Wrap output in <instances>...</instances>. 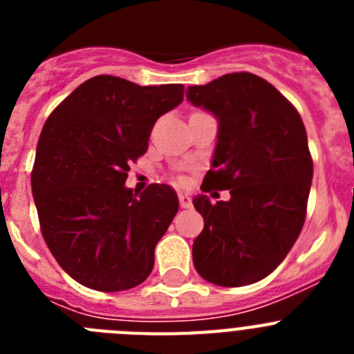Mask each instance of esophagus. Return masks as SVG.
<instances>
[{"mask_svg": "<svg viewBox=\"0 0 354 354\" xmlns=\"http://www.w3.org/2000/svg\"><path fill=\"white\" fill-rule=\"evenodd\" d=\"M179 204L183 209H189L192 207V196L187 193H179Z\"/></svg>", "mask_w": 354, "mask_h": 354, "instance_id": "1", "label": "esophagus"}]
</instances>
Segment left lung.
Wrapping results in <instances>:
<instances>
[{
    "mask_svg": "<svg viewBox=\"0 0 354 354\" xmlns=\"http://www.w3.org/2000/svg\"><path fill=\"white\" fill-rule=\"evenodd\" d=\"M186 99L218 120L202 189H230L227 202L193 198L204 218L193 264L214 286L255 283L277 270L301 232L314 174L305 126L273 84L250 72L187 86Z\"/></svg>",
    "mask_w": 354,
    "mask_h": 354,
    "instance_id": "left-lung-1",
    "label": "left lung"
}]
</instances>
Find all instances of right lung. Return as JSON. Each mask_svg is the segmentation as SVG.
Returning a JSON list of instances; mask_svg holds the SVG:
<instances>
[{
    "label": "right lung",
    "instance_id": "obj_1",
    "mask_svg": "<svg viewBox=\"0 0 354 354\" xmlns=\"http://www.w3.org/2000/svg\"><path fill=\"white\" fill-rule=\"evenodd\" d=\"M183 99V84L140 86L102 74L81 83L44 124L31 192L46 245L81 286L133 289L154 268L179 198L167 184L136 195L126 179L156 120Z\"/></svg>",
    "mask_w": 354,
    "mask_h": 354
}]
</instances>
